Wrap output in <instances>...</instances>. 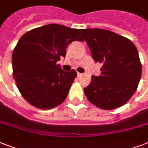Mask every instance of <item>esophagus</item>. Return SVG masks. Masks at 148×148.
<instances>
[{
  "label": "esophagus",
  "instance_id": "1",
  "mask_svg": "<svg viewBox=\"0 0 148 148\" xmlns=\"http://www.w3.org/2000/svg\"><path fill=\"white\" fill-rule=\"evenodd\" d=\"M77 77H81V75H82V74H81V73H79V72H77Z\"/></svg>",
  "mask_w": 148,
  "mask_h": 148
}]
</instances>
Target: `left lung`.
Wrapping results in <instances>:
<instances>
[{
    "label": "left lung",
    "instance_id": "left-lung-1",
    "mask_svg": "<svg viewBox=\"0 0 148 148\" xmlns=\"http://www.w3.org/2000/svg\"><path fill=\"white\" fill-rule=\"evenodd\" d=\"M93 59L102 64L100 76L91 77L84 88L88 100L97 108L112 110L130 100L138 88L142 68L138 51L127 38L108 30L81 29Z\"/></svg>",
    "mask_w": 148,
    "mask_h": 148
}]
</instances>
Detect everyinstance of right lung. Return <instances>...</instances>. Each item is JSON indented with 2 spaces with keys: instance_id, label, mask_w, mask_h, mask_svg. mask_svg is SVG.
Wrapping results in <instances>:
<instances>
[{
  "instance_id": "1",
  "label": "right lung",
  "mask_w": 148,
  "mask_h": 148,
  "mask_svg": "<svg viewBox=\"0 0 148 148\" xmlns=\"http://www.w3.org/2000/svg\"><path fill=\"white\" fill-rule=\"evenodd\" d=\"M79 31L51 24L27 31L20 38L12 53L13 76L28 103L48 110L67 98L77 72L64 71L57 61L65 58L70 43L83 41Z\"/></svg>"
}]
</instances>
